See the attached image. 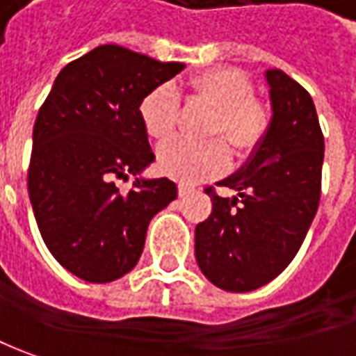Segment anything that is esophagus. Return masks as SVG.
I'll return each mask as SVG.
<instances>
[{
  "instance_id": "esophagus-1",
  "label": "esophagus",
  "mask_w": 356,
  "mask_h": 356,
  "mask_svg": "<svg viewBox=\"0 0 356 356\" xmlns=\"http://www.w3.org/2000/svg\"><path fill=\"white\" fill-rule=\"evenodd\" d=\"M193 191H195L193 187H188V185H185V183H179V197H181V198L188 197V195H191Z\"/></svg>"
}]
</instances>
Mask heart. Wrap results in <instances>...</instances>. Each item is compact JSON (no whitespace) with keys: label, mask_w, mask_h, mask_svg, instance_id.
Returning <instances> with one entry per match:
<instances>
[{"label":"heart","mask_w":356,"mask_h":356,"mask_svg":"<svg viewBox=\"0 0 356 356\" xmlns=\"http://www.w3.org/2000/svg\"><path fill=\"white\" fill-rule=\"evenodd\" d=\"M187 93L193 103L212 111L209 136L222 138L238 158H248L265 140L270 124L269 108L253 95V83L241 70H204L188 79ZM140 120L152 140H168L179 120L177 93L168 86L156 87L140 103ZM158 165L169 177L197 183L226 169L228 149L220 140L204 146L169 140L158 149Z\"/></svg>","instance_id":"heart-1"}]
</instances>
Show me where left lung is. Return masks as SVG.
Wrapping results in <instances>:
<instances>
[{
    "label": "left lung",
    "mask_w": 356,
    "mask_h": 356,
    "mask_svg": "<svg viewBox=\"0 0 356 356\" xmlns=\"http://www.w3.org/2000/svg\"><path fill=\"white\" fill-rule=\"evenodd\" d=\"M269 130L238 173L207 188L212 212L195 228V257L222 290L249 292L277 279L298 253L318 212L323 134L310 93L282 70L265 72Z\"/></svg>",
    "instance_id": "8db88e82"
}]
</instances>
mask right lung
<instances>
[{
	"instance_id": "add662e5",
	"label": "right lung",
	"mask_w": 356,
	"mask_h": 356,
	"mask_svg": "<svg viewBox=\"0 0 356 356\" xmlns=\"http://www.w3.org/2000/svg\"><path fill=\"white\" fill-rule=\"evenodd\" d=\"M181 62H159L103 44L54 79L33 130L29 197L46 248L72 275L111 282L136 267L149 220L177 198L168 177H136L156 159L140 103L175 77Z\"/></svg>"
}]
</instances>
